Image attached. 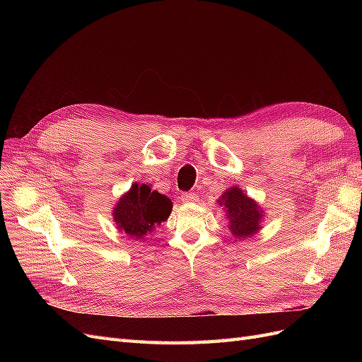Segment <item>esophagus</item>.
<instances>
[{
    "label": "esophagus",
    "instance_id": "1",
    "mask_svg": "<svg viewBox=\"0 0 362 362\" xmlns=\"http://www.w3.org/2000/svg\"><path fill=\"white\" fill-rule=\"evenodd\" d=\"M181 201H182V202H185V204L194 202V201H196V193H192V192H189V193H182V194H181Z\"/></svg>",
    "mask_w": 362,
    "mask_h": 362
}]
</instances>
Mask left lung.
Listing matches in <instances>:
<instances>
[{"instance_id": "1", "label": "left lung", "mask_w": 362, "mask_h": 362, "mask_svg": "<svg viewBox=\"0 0 362 362\" xmlns=\"http://www.w3.org/2000/svg\"><path fill=\"white\" fill-rule=\"evenodd\" d=\"M218 204L223 205L226 221L229 222L228 228L231 229V234H234L237 238L243 240L258 233V229L261 228L259 222L262 221L264 213L242 189L237 187V185L229 187L222 194V198L218 199Z\"/></svg>"}]
</instances>
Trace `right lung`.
<instances>
[{
  "label": "right lung",
  "mask_w": 362,
  "mask_h": 362,
  "mask_svg": "<svg viewBox=\"0 0 362 362\" xmlns=\"http://www.w3.org/2000/svg\"><path fill=\"white\" fill-rule=\"evenodd\" d=\"M172 211V201L148 184L134 182L113 208V218L117 229L134 238H144L161 222L168 221Z\"/></svg>",
  "instance_id": "add662e5"
}]
</instances>
